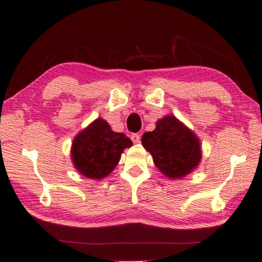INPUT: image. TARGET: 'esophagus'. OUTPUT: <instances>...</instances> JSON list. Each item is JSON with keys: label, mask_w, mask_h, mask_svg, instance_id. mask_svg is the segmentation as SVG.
I'll return each mask as SVG.
<instances>
[{"label": "esophagus", "mask_w": 262, "mask_h": 262, "mask_svg": "<svg viewBox=\"0 0 262 262\" xmlns=\"http://www.w3.org/2000/svg\"><path fill=\"white\" fill-rule=\"evenodd\" d=\"M130 139L133 141V143H140V142H141V137H140L139 134H132Z\"/></svg>", "instance_id": "34e87169"}]
</instances>
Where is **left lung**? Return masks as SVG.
<instances>
[{
    "instance_id": "obj_1",
    "label": "left lung",
    "mask_w": 262,
    "mask_h": 262,
    "mask_svg": "<svg viewBox=\"0 0 262 262\" xmlns=\"http://www.w3.org/2000/svg\"><path fill=\"white\" fill-rule=\"evenodd\" d=\"M142 144L151 154L157 168L168 179L184 178L202 160L198 136L172 115L159 119L155 130L144 133Z\"/></svg>"
}]
</instances>
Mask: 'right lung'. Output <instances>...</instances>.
Returning a JSON list of instances; mask_svg holds the SVG:
<instances>
[{"mask_svg": "<svg viewBox=\"0 0 262 262\" xmlns=\"http://www.w3.org/2000/svg\"><path fill=\"white\" fill-rule=\"evenodd\" d=\"M132 145L123 133L113 132L107 121L97 118L74 137L71 159L83 177L101 180L112 173L123 150Z\"/></svg>", "mask_w": 262, "mask_h": 262, "instance_id": "add662e5", "label": "right lung"}]
</instances>
